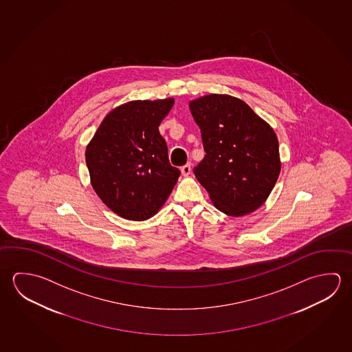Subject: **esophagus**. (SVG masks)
<instances>
[{
    "label": "esophagus",
    "instance_id": "1",
    "mask_svg": "<svg viewBox=\"0 0 352 352\" xmlns=\"http://www.w3.org/2000/svg\"><path fill=\"white\" fill-rule=\"evenodd\" d=\"M180 170H182V174L184 175V177H188L191 172V164L190 163H188V164H185L183 167L180 168Z\"/></svg>",
    "mask_w": 352,
    "mask_h": 352
}]
</instances>
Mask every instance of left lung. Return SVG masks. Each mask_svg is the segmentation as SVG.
I'll list each match as a JSON object with an SVG mask.
<instances>
[{
    "label": "left lung",
    "mask_w": 352,
    "mask_h": 352,
    "mask_svg": "<svg viewBox=\"0 0 352 352\" xmlns=\"http://www.w3.org/2000/svg\"><path fill=\"white\" fill-rule=\"evenodd\" d=\"M189 107L206 153L194 174L216 209L234 217L258 209L280 173L276 132L231 95H205Z\"/></svg>",
    "instance_id": "obj_1"
}]
</instances>
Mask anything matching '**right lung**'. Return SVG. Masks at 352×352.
<instances>
[{"label": "right lung", "instance_id": "1", "mask_svg": "<svg viewBox=\"0 0 352 352\" xmlns=\"http://www.w3.org/2000/svg\"><path fill=\"white\" fill-rule=\"evenodd\" d=\"M173 98L133 100L109 112L87 146L94 190L118 216L143 221L155 215L180 172L168 160L160 124Z\"/></svg>", "mask_w": 352, "mask_h": 352}]
</instances>
